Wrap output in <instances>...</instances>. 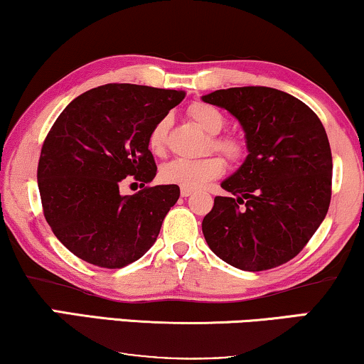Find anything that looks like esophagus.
<instances>
[{"label": "esophagus", "mask_w": 364, "mask_h": 364, "mask_svg": "<svg viewBox=\"0 0 364 364\" xmlns=\"http://www.w3.org/2000/svg\"><path fill=\"white\" fill-rule=\"evenodd\" d=\"M192 193H193L192 188H186V187L181 188V196L182 197H188V196H192Z\"/></svg>", "instance_id": "1"}]
</instances>
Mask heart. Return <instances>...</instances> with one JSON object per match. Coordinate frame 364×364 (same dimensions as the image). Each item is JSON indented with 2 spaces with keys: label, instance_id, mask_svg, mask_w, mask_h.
Listing matches in <instances>:
<instances>
[{
  "label": "heart",
  "instance_id": "b5f03b06",
  "mask_svg": "<svg viewBox=\"0 0 364 364\" xmlns=\"http://www.w3.org/2000/svg\"><path fill=\"white\" fill-rule=\"evenodd\" d=\"M188 116L198 127L210 134L208 146L212 151L220 152L228 161H238L243 156V144L235 137L217 136L225 126V117L217 107L205 102H196L188 107ZM168 132V119L164 117L149 132V149L154 154H162L166 149ZM223 172V161L215 156H208L198 161H186V159H176L164 164L159 172V178L168 186H178L186 188H200L207 182L220 177Z\"/></svg>",
  "mask_w": 364,
  "mask_h": 364
}]
</instances>
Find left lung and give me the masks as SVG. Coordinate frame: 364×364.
I'll use <instances>...</instances> for the list:
<instances>
[{"label":"left lung","instance_id":"obj_1","mask_svg":"<svg viewBox=\"0 0 364 364\" xmlns=\"http://www.w3.org/2000/svg\"><path fill=\"white\" fill-rule=\"evenodd\" d=\"M203 102L227 109L248 156L220 186L202 232L210 250L245 272L270 270L303 250L331 200V149L315 112L273 87L218 89Z\"/></svg>","mask_w":364,"mask_h":364}]
</instances>
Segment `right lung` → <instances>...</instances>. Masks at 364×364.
<instances>
[{"label":"right lung","mask_w":364,"mask_h":364,"mask_svg":"<svg viewBox=\"0 0 364 364\" xmlns=\"http://www.w3.org/2000/svg\"><path fill=\"white\" fill-rule=\"evenodd\" d=\"M183 97L176 89L106 84L59 114L43 144L38 187L53 233L81 260L122 268L156 243L181 188L156 186L122 196L119 187L129 176L154 181L149 132Z\"/></svg>","instance_id":"add662e5"}]
</instances>
